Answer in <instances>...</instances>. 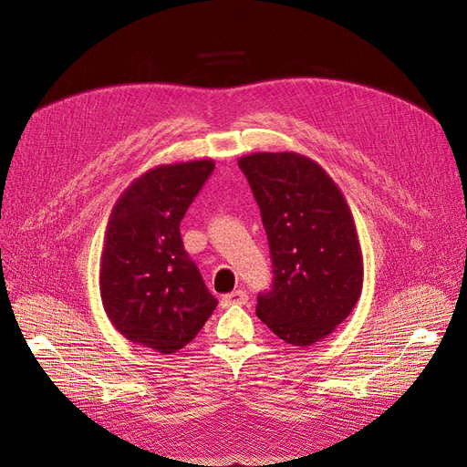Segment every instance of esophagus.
I'll return each instance as SVG.
<instances>
[{"label":"esophagus","mask_w":467,"mask_h":467,"mask_svg":"<svg viewBox=\"0 0 467 467\" xmlns=\"http://www.w3.org/2000/svg\"><path fill=\"white\" fill-rule=\"evenodd\" d=\"M245 302H247V293L242 291V289L233 291V293H229V295H225V296L222 298V304H223V306H244Z\"/></svg>","instance_id":"34e87169"}]
</instances>
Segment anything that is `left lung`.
<instances>
[{"label": "left lung", "mask_w": 467, "mask_h": 467, "mask_svg": "<svg viewBox=\"0 0 467 467\" xmlns=\"http://www.w3.org/2000/svg\"><path fill=\"white\" fill-rule=\"evenodd\" d=\"M261 208L274 285L257 317L291 346L325 339L357 306L364 261L348 199L332 176L298 151H255L238 160Z\"/></svg>", "instance_id": "obj_1"}]
</instances>
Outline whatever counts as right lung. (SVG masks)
Here are the masks:
<instances>
[{"mask_svg":"<svg viewBox=\"0 0 467 467\" xmlns=\"http://www.w3.org/2000/svg\"><path fill=\"white\" fill-rule=\"evenodd\" d=\"M213 160L158 165L116 199L103 240L99 291L114 328L133 344L172 355L217 306L183 250L180 222Z\"/></svg>","mask_w":467,"mask_h":467,"instance_id":"obj_1","label":"right lung"}]
</instances>
